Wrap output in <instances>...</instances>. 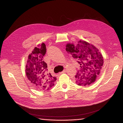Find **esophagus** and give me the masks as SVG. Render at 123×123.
I'll use <instances>...</instances> for the list:
<instances>
[{
  "label": "esophagus",
  "mask_w": 123,
  "mask_h": 123,
  "mask_svg": "<svg viewBox=\"0 0 123 123\" xmlns=\"http://www.w3.org/2000/svg\"><path fill=\"white\" fill-rule=\"evenodd\" d=\"M66 70H64L63 71H62V72H60L59 73V74H64V73H66Z\"/></svg>",
  "instance_id": "1"
}]
</instances>
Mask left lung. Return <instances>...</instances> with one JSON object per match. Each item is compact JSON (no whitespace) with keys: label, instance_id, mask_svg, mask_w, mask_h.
I'll return each mask as SVG.
<instances>
[{"label":"left lung","instance_id":"obj_1","mask_svg":"<svg viewBox=\"0 0 123 123\" xmlns=\"http://www.w3.org/2000/svg\"><path fill=\"white\" fill-rule=\"evenodd\" d=\"M66 46L67 52L78 60L80 66V69L75 76L77 84L86 86L95 82L104 64V57L99 49L83 40L78 41L76 45L67 43Z\"/></svg>","mask_w":123,"mask_h":123}]
</instances>
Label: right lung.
<instances>
[{
    "label": "right lung",
    "instance_id": "right-lung-1",
    "mask_svg": "<svg viewBox=\"0 0 123 123\" xmlns=\"http://www.w3.org/2000/svg\"><path fill=\"white\" fill-rule=\"evenodd\" d=\"M46 48L44 43L35 47L28 56L25 72L33 86L40 90L51 89L54 85L56 78L48 72L47 64L43 61Z\"/></svg>",
    "mask_w": 123,
    "mask_h": 123
}]
</instances>
